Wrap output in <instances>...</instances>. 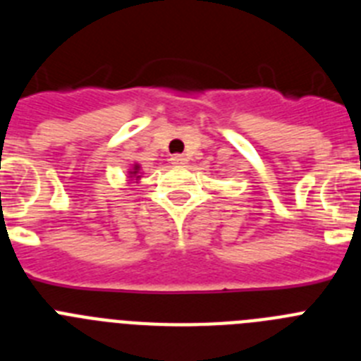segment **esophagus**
<instances>
[{
  "instance_id": "1",
  "label": "esophagus",
  "mask_w": 361,
  "mask_h": 361,
  "mask_svg": "<svg viewBox=\"0 0 361 361\" xmlns=\"http://www.w3.org/2000/svg\"><path fill=\"white\" fill-rule=\"evenodd\" d=\"M188 162V159L184 157V155H173V157H171V164H175V166H184Z\"/></svg>"
}]
</instances>
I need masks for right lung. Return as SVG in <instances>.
I'll list each match as a JSON object with an SVG mask.
<instances>
[{
  "label": "right lung",
  "instance_id": "add662e5",
  "mask_svg": "<svg viewBox=\"0 0 361 361\" xmlns=\"http://www.w3.org/2000/svg\"><path fill=\"white\" fill-rule=\"evenodd\" d=\"M128 175H130V180H139V178H141V166L133 164L132 170L128 171Z\"/></svg>",
  "mask_w": 361,
  "mask_h": 361
}]
</instances>
